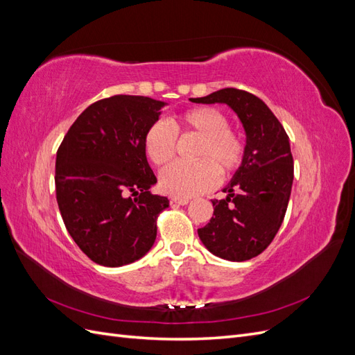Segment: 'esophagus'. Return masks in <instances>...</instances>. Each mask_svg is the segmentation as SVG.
Instances as JSON below:
<instances>
[{"mask_svg": "<svg viewBox=\"0 0 355 355\" xmlns=\"http://www.w3.org/2000/svg\"><path fill=\"white\" fill-rule=\"evenodd\" d=\"M171 202L178 204V206H185V204L189 202V198H171Z\"/></svg>", "mask_w": 355, "mask_h": 355, "instance_id": "1", "label": "esophagus"}]
</instances>
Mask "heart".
Returning a JSON list of instances; mask_svg holds the SVG:
<instances>
[{
  "mask_svg": "<svg viewBox=\"0 0 355 355\" xmlns=\"http://www.w3.org/2000/svg\"><path fill=\"white\" fill-rule=\"evenodd\" d=\"M168 124L155 121L144 135V151L155 166L175 157L178 136H197L196 163H173L159 175V188L175 198H189L211 189L222 179L237 171L245 155V142L240 132L230 127L228 116L213 106H197L175 115Z\"/></svg>",
  "mask_w": 355,
  "mask_h": 355,
  "instance_id": "heart-1",
  "label": "heart"
}]
</instances>
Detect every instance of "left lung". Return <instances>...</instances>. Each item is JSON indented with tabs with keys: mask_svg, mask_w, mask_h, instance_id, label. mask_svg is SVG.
Wrapping results in <instances>:
<instances>
[{
	"mask_svg": "<svg viewBox=\"0 0 355 355\" xmlns=\"http://www.w3.org/2000/svg\"><path fill=\"white\" fill-rule=\"evenodd\" d=\"M196 103H227L245 130V155L241 167L223 192L211 200L213 216L198 237L209 252L232 262L261 254L280 230L293 184V157L282 123L257 96L222 89Z\"/></svg>",
	"mask_w": 355,
	"mask_h": 355,
	"instance_id": "8db88e82",
	"label": "left lung"
}]
</instances>
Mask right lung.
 <instances>
[{"label": "right lung", "instance_id": "1", "mask_svg": "<svg viewBox=\"0 0 355 355\" xmlns=\"http://www.w3.org/2000/svg\"><path fill=\"white\" fill-rule=\"evenodd\" d=\"M166 103L116 94L92 103L58 149L56 198L63 223L96 263L123 266L151 249L168 200L151 194L157 178L144 151L146 128Z\"/></svg>", "mask_w": 355, "mask_h": 355}]
</instances>
